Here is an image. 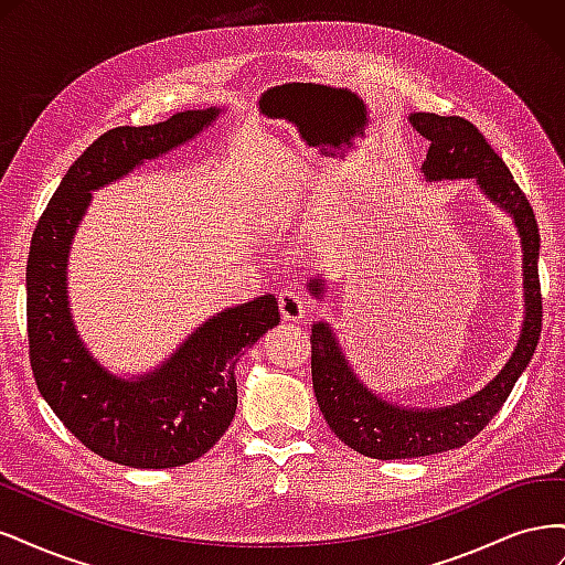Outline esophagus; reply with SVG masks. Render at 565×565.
Segmentation results:
<instances>
[{
  "instance_id": "1",
  "label": "esophagus",
  "mask_w": 565,
  "mask_h": 565,
  "mask_svg": "<svg viewBox=\"0 0 565 565\" xmlns=\"http://www.w3.org/2000/svg\"><path fill=\"white\" fill-rule=\"evenodd\" d=\"M278 306L285 320H301L306 313H309V301H306L303 295L292 287H285L278 295Z\"/></svg>"
}]
</instances>
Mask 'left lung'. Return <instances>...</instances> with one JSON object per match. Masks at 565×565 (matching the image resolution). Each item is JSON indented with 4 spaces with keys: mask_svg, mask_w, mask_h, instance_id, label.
I'll return each mask as SVG.
<instances>
[{
    "mask_svg": "<svg viewBox=\"0 0 565 565\" xmlns=\"http://www.w3.org/2000/svg\"><path fill=\"white\" fill-rule=\"evenodd\" d=\"M409 125L429 141L422 164L426 181L473 179L478 188L511 214L523 247L525 318L509 363L476 396L448 407H398L382 401L355 377L328 322L311 330V374L320 413L349 448L372 459H409L461 448L500 413L521 372L530 363L542 332V295L537 276L540 228L533 207L486 136L465 117L413 113ZM324 280H311L322 297Z\"/></svg>",
    "mask_w": 565,
    "mask_h": 565,
    "instance_id": "left-lung-1",
    "label": "left lung"
}]
</instances>
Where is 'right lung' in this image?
Wrapping results in <instances>:
<instances>
[{
    "instance_id": "obj_1",
    "label": "right lung",
    "mask_w": 565,
    "mask_h": 565,
    "mask_svg": "<svg viewBox=\"0 0 565 565\" xmlns=\"http://www.w3.org/2000/svg\"><path fill=\"white\" fill-rule=\"evenodd\" d=\"M218 113L185 110L98 136L67 169L32 233L25 270L32 374L65 429L115 465L172 469L214 448L237 407L235 363L280 322L276 297H256L210 318L158 370L119 380L84 347L67 309V254L92 191L191 141Z\"/></svg>"
}]
</instances>
